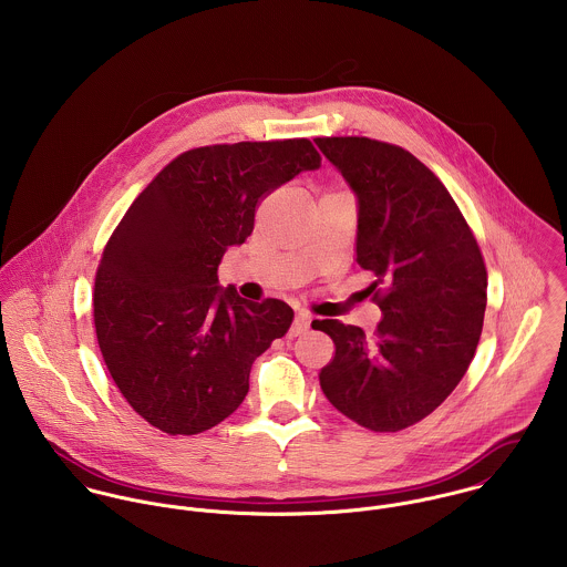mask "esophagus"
I'll return each instance as SVG.
<instances>
[{
	"mask_svg": "<svg viewBox=\"0 0 567 567\" xmlns=\"http://www.w3.org/2000/svg\"><path fill=\"white\" fill-rule=\"evenodd\" d=\"M312 323V317L310 315H297L295 317V321H292V327H290V331H288V336L290 338H295V336H301L303 331H308V327Z\"/></svg>",
	"mask_w": 567,
	"mask_h": 567,
	"instance_id": "1",
	"label": "esophagus"
}]
</instances>
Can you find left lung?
I'll use <instances>...</instances> for the list:
<instances>
[{"instance_id": "8db88e82", "label": "left lung", "mask_w": 567, "mask_h": 567, "mask_svg": "<svg viewBox=\"0 0 567 567\" xmlns=\"http://www.w3.org/2000/svg\"><path fill=\"white\" fill-rule=\"evenodd\" d=\"M358 196L355 261L384 319L367 340L355 324L315 321L336 353L324 398L373 432H400L447 400L467 373L485 321L486 266L439 176L404 148L369 137H319Z\"/></svg>"}]
</instances>
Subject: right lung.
I'll return each mask as SVG.
<instances>
[{"label": "right lung", "mask_w": 567, "mask_h": 567, "mask_svg": "<svg viewBox=\"0 0 567 567\" xmlns=\"http://www.w3.org/2000/svg\"><path fill=\"white\" fill-rule=\"evenodd\" d=\"M321 155L310 140L192 148L133 200L102 250L93 323L104 364L133 410L165 434H198L248 393L257 355L286 336L292 308L218 286L257 205Z\"/></svg>", "instance_id": "obj_1"}]
</instances>
